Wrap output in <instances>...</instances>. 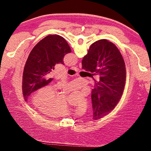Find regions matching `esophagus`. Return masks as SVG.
I'll return each instance as SVG.
<instances>
[{
	"instance_id": "obj_1",
	"label": "esophagus",
	"mask_w": 151,
	"mask_h": 151,
	"mask_svg": "<svg viewBox=\"0 0 151 151\" xmlns=\"http://www.w3.org/2000/svg\"><path fill=\"white\" fill-rule=\"evenodd\" d=\"M71 68H72V69H73V70H76V71H79V68H77V67H75V66H73V67H71Z\"/></svg>"
}]
</instances>
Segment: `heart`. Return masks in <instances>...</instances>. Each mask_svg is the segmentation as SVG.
<instances>
[{
  "instance_id": "1",
  "label": "heart",
  "mask_w": 151,
  "mask_h": 151,
  "mask_svg": "<svg viewBox=\"0 0 151 151\" xmlns=\"http://www.w3.org/2000/svg\"><path fill=\"white\" fill-rule=\"evenodd\" d=\"M34 104L47 115L58 117L68 115L72 110L70 104L65 96H58L57 89L48 86L41 89L34 98ZM88 106L86 99L79 103L78 111L83 113Z\"/></svg>"
}]
</instances>
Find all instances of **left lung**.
<instances>
[{
    "label": "left lung",
    "mask_w": 151,
    "mask_h": 151,
    "mask_svg": "<svg viewBox=\"0 0 151 151\" xmlns=\"http://www.w3.org/2000/svg\"><path fill=\"white\" fill-rule=\"evenodd\" d=\"M70 52L66 40L57 35H48L35 45L24 68L22 93L25 101L35 91L51 83L50 72L57 63L63 64L65 55Z\"/></svg>",
    "instance_id": "8db88e82"
}]
</instances>
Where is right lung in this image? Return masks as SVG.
<instances>
[{
  "label": "right lung",
  "mask_w": 151,
  "mask_h": 151,
  "mask_svg": "<svg viewBox=\"0 0 151 151\" xmlns=\"http://www.w3.org/2000/svg\"><path fill=\"white\" fill-rule=\"evenodd\" d=\"M82 65L86 71L99 76L91 94L93 118L98 120L111 111L120 101L126 80L125 62L115 45L104 39L91 45Z\"/></svg>",
  "instance_id": "right-lung-1"
}]
</instances>
